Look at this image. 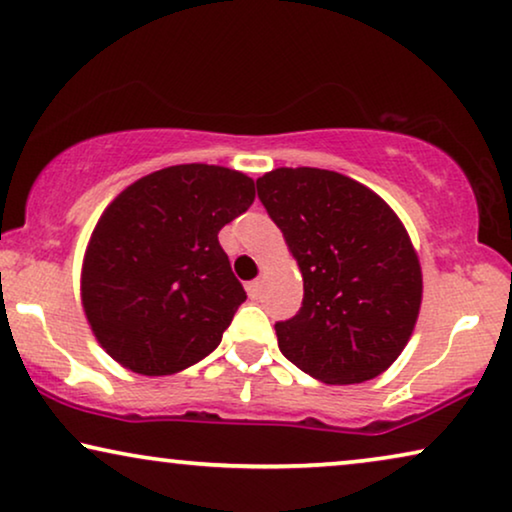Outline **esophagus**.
Wrapping results in <instances>:
<instances>
[{"instance_id": "obj_1", "label": "esophagus", "mask_w": 512, "mask_h": 512, "mask_svg": "<svg viewBox=\"0 0 512 512\" xmlns=\"http://www.w3.org/2000/svg\"><path fill=\"white\" fill-rule=\"evenodd\" d=\"M246 290L250 294V299H257L259 294H262V280H250V283L246 285Z\"/></svg>"}]
</instances>
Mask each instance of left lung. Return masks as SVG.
<instances>
[{
  "instance_id": "left-lung-1",
  "label": "left lung",
  "mask_w": 512,
  "mask_h": 512,
  "mask_svg": "<svg viewBox=\"0 0 512 512\" xmlns=\"http://www.w3.org/2000/svg\"><path fill=\"white\" fill-rule=\"evenodd\" d=\"M257 197L304 276L299 313L276 322L278 348L329 385L364 383L406 348L422 304L420 259L397 213L327 169H273Z\"/></svg>"
}]
</instances>
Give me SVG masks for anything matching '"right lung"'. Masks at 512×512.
Returning a JSON list of instances; mask_svg holds the SVG:
<instances>
[{"label": "right lung", "instance_id": "add662e5", "mask_svg": "<svg viewBox=\"0 0 512 512\" xmlns=\"http://www.w3.org/2000/svg\"><path fill=\"white\" fill-rule=\"evenodd\" d=\"M253 201V178L215 164L160 169L111 201L85 250L81 299L115 362L171 376L218 348L246 301L218 232Z\"/></svg>", "mask_w": 512, "mask_h": 512}]
</instances>
